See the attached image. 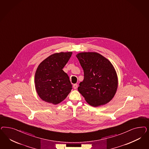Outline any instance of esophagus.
Here are the masks:
<instances>
[{
    "mask_svg": "<svg viewBox=\"0 0 149 149\" xmlns=\"http://www.w3.org/2000/svg\"><path fill=\"white\" fill-rule=\"evenodd\" d=\"M73 88L74 89H76L77 88V87H78V84H73Z\"/></svg>",
    "mask_w": 149,
    "mask_h": 149,
    "instance_id": "34e87169",
    "label": "esophagus"
}]
</instances>
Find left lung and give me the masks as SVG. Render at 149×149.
Instances as JSON below:
<instances>
[{
	"mask_svg": "<svg viewBox=\"0 0 149 149\" xmlns=\"http://www.w3.org/2000/svg\"><path fill=\"white\" fill-rule=\"evenodd\" d=\"M84 71V79L78 91L91 106L104 105L112 99L118 87V78L110 61L95 52L76 55Z\"/></svg>",
	"mask_w": 149,
	"mask_h": 149,
	"instance_id": "obj_1",
	"label": "left lung"
}]
</instances>
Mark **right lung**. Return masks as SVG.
Returning <instances> with one entry per match:
<instances>
[{"mask_svg":"<svg viewBox=\"0 0 149 149\" xmlns=\"http://www.w3.org/2000/svg\"><path fill=\"white\" fill-rule=\"evenodd\" d=\"M72 52L55 53L45 58L37 68L34 82L39 96L54 105L63 101L72 90L67 73L63 70Z\"/></svg>","mask_w":149,"mask_h":149,"instance_id":"right-lung-1","label":"right lung"}]
</instances>
